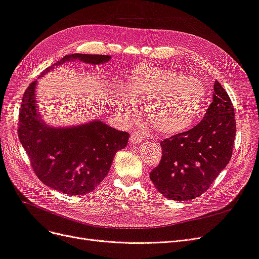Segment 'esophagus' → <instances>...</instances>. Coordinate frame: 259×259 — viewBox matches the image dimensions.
Masks as SVG:
<instances>
[{
	"mask_svg": "<svg viewBox=\"0 0 259 259\" xmlns=\"http://www.w3.org/2000/svg\"><path fill=\"white\" fill-rule=\"evenodd\" d=\"M142 142H143V136L140 135V133H138V132L132 133V135H131V143L132 144H140Z\"/></svg>",
	"mask_w": 259,
	"mask_h": 259,
	"instance_id": "obj_1",
	"label": "esophagus"
}]
</instances>
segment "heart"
I'll return each instance as SVG.
<instances>
[{
	"label": "heart",
	"mask_w": 259,
	"mask_h": 259,
	"mask_svg": "<svg viewBox=\"0 0 259 259\" xmlns=\"http://www.w3.org/2000/svg\"><path fill=\"white\" fill-rule=\"evenodd\" d=\"M135 100L145 104L148 123L164 135L189 130L206 105L205 90L195 79L152 65H138L126 86L117 94L116 109L128 117L135 113Z\"/></svg>",
	"instance_id": "b5f03b06"
}]
</instances>
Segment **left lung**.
<instances>
[{
    "label": "left lung",
    "instance_id": "left-lung-1",
    "mask_svg": "<svg viewBox=\"0 0 259 259\" xmlns=\"http://www.w3.org/2000/svg\"><path fill=\"white\" fill-rule=\"evenodd\" d=\"M233 105L215 81L213 101L198 125L161 142L162 159L150 179L164 197L188 201L204 193L232 155L236 137Z\"/></svg>",
    "mask_w": 259,
    "mask_h": 259
}]
</instances>
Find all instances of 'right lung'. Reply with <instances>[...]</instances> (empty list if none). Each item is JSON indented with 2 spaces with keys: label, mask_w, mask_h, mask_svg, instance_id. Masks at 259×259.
Instances as JSON below:
<instances>
[{
  "label": "right lung",
  "mask_w": 259,
  "mask_h": 259,
  "mask_svg": "<svg viewBox=\"0 0 259 259\" xmlns=\"http://www.w3.org/2000/svg\"><path fill=\"white\" fill-rule=\"evenodd\" d=\"M108 55L72 54L41 73V77L66 62L106 64ZM23 94L19 111L18 137L35 175L53 189L66 194L92 192L108 175L115 153L126 147L130 134L94 119L72 126H52L43 120L36 104V85Z\"/></svg>",
  "instance_id": "obj_1"
}]
</instances>
